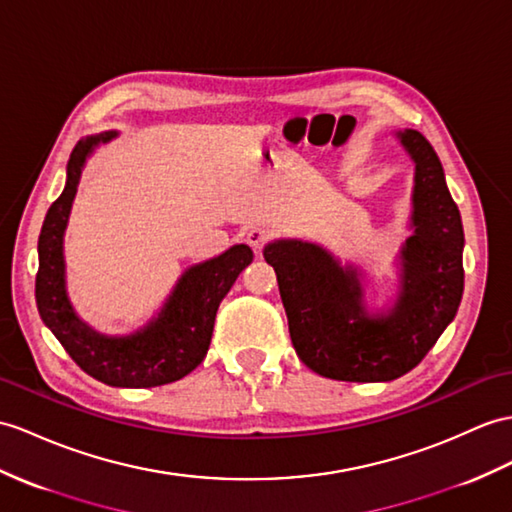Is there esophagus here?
Segmentation results:
<instances>
[{
	"label": "esophagus",
	"mask_w": 512,
	"mask_h": 512,
	"mask_svg": "<svg viewBox=\"0 0 512 512\" xmlns=\"http://www.w3.org/2000/svg\"><path fill=\"white\" fill-rule=\"evenodd\" d=\"M267 239H269V232L265 228H252L247 232V243L254 247V252H260L263 245L267 243Z\"/></svg>",
	"instance_id": "34e87169"
}]
</instances>
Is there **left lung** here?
<instances>
[{
  "instance_id": "1",
  "label": "left lung",
  "mask_w": 512,
  "mask_h": 512,
  "mask_svg": "<svg viewBox=\"0 0 512 512\" xmlns=\"http://www.w3.org/2000/svg\"><path fill=\"white\" fill-rule=\"evenodd\" d=\"M415 162L413 215L400 252V293L386 313H369L360 273L326 247L280 239L265 247L278 276L299 360L345 382H389L415 369L456 317L465 286L463 221L441 160L417 130L397 132Z\"/></svg>"
}]
</instances>
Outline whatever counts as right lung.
<instances>
[{"label": "right lung", "mask_w": 512, "mask_h": 512, "mask_svg": "<svg viewBox=\"0 0 512 512\" xmlns=\"http://www.w3.org/2000/svg\"><path fill=\"white\" fill-rule=\"evenodd\" d=\"M115 136L117 132L86 136L73 147L65 191L49 206L39 236L36 306L45 326L82 371L108 386L149 389L176 382L202 363L213 339L221 299L252 263L254 254L247 245H232L221 256L189 267L160 313L128 336H108L84 323L67 295L62 239L86 158L99 143H108Z\"/></svg>", "instance_id": "1"}]
</instances>
